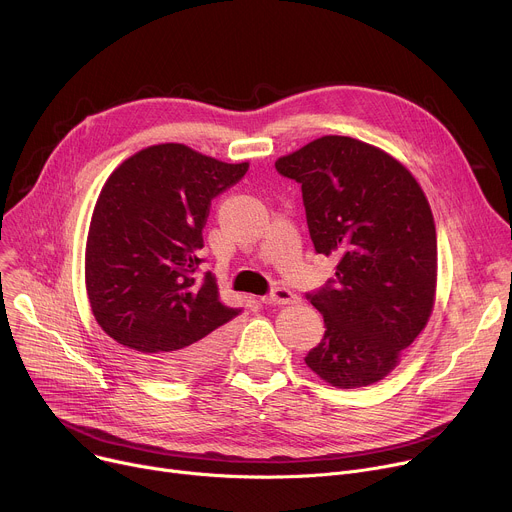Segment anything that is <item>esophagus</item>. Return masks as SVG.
Returning a JSON list of instances; mask_svg holds the SVG:
<instances>
[{
    "label": "esophagus",
    "mask_w": 512,
    "mask_h": 512,
    "mask_svg": "<svg viewBox=\"0 0 512 512\" xmlns=\"http://www.w3.org/2000/svg\"><path fill=\"white\" fill-rule=\"evenodd\" d=\"M261 300H263V304H269V306H283V304L296 302L298 296H296L291 289H287V287H283V285H277V287H273V289L269 291L267 296H263Z\"/></svg>",
    "instance_id": "1"
}]
</instances>
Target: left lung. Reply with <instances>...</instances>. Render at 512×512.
<instances>
[{
    "instance_id": "left-lung-1",
    "label": "left lung",
    "mask_w": 512,
    "mask_h": 512,
    "mask_svg": "<svg viewBox=\"0 0 512 512\" xmlns=\"http://www.w3.org/2000/svg\"><path fill=\"white\" fill-rule=\"evenodd\" d=\"M275 170L302 184L316 253L338 257L334 277L306 294L326 332L304 360L334 387L373 385L433 308L437 241L425 194L389 154L344 135L310 141Z\"/></svg>"
}]
</instances>
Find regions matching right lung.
Masks as SVG:
<instances>
[{"label": "right lung", "instance_id": "1", "mask_svg": "<svg viewBox=\"0 0 512 512\" xmlns=\"http://www.w3.org/2000/svg\"><path fill=\"white\" fill-rule=\"evenodd\" d=\"M247 170L162 143L125 160L99 194L85 259L91 310L156 377H198L227 350L243 310L218 300L214 275L200 273L202 229L210 202Z\"/></svg>", "mask_w": 512, "mask_h": 512}]
</instances>
